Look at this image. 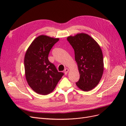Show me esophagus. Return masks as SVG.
Listing matches in <instances>:
<instances>
[{
    "label": "esophagus",
    "instance_id": "1",
    "mask_svg": "<svg viewBox=\"0 0 126 126\" xmlns=\"http://www.w3.org/2000/svg\"><path fill=\"white\" fill-rule=\"evenodd\" d=\"M68 71H69V69H68V68H66V69H64V74L67 75Z\"/></svg>",
    "mask_w": 126,
    "mask_h": 126
}]
</instances>
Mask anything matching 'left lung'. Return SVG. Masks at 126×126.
Instances as JSON below:
<instances>
[{
  "label": "left lung",
  "mask_w": 126,
  "mask_h": 126,
  "mask_svg": "<svg viewBox=\"0 0 126 126\" xmlns=\"http://www.w3.org/2000/svg\"><path fill=\"white\" fill-rule=\"evenodd\" d=\"M67 40L74 49L80 74L76 85L83 91L92 90L99 82L104 71L103 55L99 45L84 33L69 36Z\"/></svg>",
  "instance_id": "obj_1"
}]
</instances>
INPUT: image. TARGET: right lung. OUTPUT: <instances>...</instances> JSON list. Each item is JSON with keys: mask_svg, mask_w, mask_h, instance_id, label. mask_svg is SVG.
Returning a JSON list of instances; mask_svg holds the SVG:
<instances>
[{"mask_svg": "<svg viewBox=\"0 0 126 126\" xmlns=\"http://www.w3.org/2000/svg\"><path fill=\"white\" fill-rule=\"evenodd\" d=\"M59 40L39 36L32 42L26 52V78L29 86L37 94L46 95L51 93L63 75L48 58L51 49Z\"/></svg>", "mask_w": 126, "mask_h": 126, "instance_id": "right-lung-1", "label": "right lung"}]
</instances>
